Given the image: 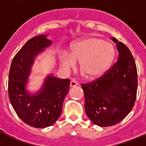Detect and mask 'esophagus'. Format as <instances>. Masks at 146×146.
I'll list each match as a JSON object with an SVG mask.
<instances>
[{"label": "esophagus", "instance_id": "esophagus-1", "mask_svg": "<svg viewBox=\"0 0 146 146\" xmlns=\"http://www.w3.org/2000/svg\"><path fill=\"white\" fill-rule=\"evenodd\" d=\"M78 85V83L77 82L74 81V80H72V81L70 82V87H76V86Z\"/></svg>", "mask_w": 146, "mask_h": 146}]
</instances>
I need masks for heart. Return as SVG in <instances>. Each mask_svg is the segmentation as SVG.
Masks as SVG:
<instances>
[{
    "label": "heart",
    "mask_w": 146,
    "mask_h": 146,
    "mask_svg": "<svg viewBox=\"0 0 146 146\" xmlns=\"http://www.w3.org/2000/svg\"><path fill=\"white\" fill-rule=\"evenodd\" d=\"M115 48L111 43L98 37H89L71 46L70 55L59 56L62 67L69 71L80 62V67L89 78H96L105 73L115 58Z\"/></svg>",
    "instance_id": "b5f03b06"
}]
</instances>
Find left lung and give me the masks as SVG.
Masks as SVG:
<instances>
[{"instance_id": "left-lung-1", "label": "left lung", "mask_w": 146, "mask_h": 146, "mask_svg": "<svg viewBox=\"0 0 146 146\" xmlns=\"http://www.w3.org/2000/svg\"><path fill=\"white\" fill-rule=\"evenodd\" d=\"M118 51L116 63L95 81L82 84L85 112L94 124L108 127L117 124L131 111L136 99L138 74L129 48L112 37Z\"/></svg>"}]
</instances>
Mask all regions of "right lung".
I'll return each instance as SVG.
<instances>
[{"label": "right lung", "mask_w": 146, "mask_h": 146, "mask_svg": "<svg viewBox=\"0 0 146 146\" xmlns=\"http://www.w3.org/2000/svg\"><path fill=\"white\" fill-rule=\"evenodd\" d=\"M47 36H37L25 44L13 59L8 77V95L15 112L26 124L37 128L51 126L57 120L70 83L68 79L50 74L36 92L26 88L36 57L52 44Z\"/></svg>", "instance_id": "right-lung-1"}]
</instances>
